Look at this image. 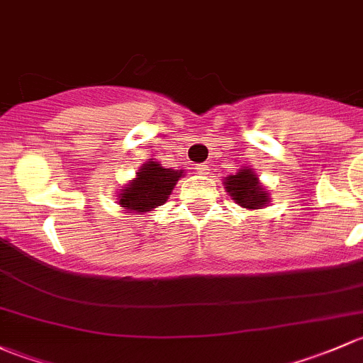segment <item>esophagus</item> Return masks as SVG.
I'll use <instances>...</instances> for the list:
<instances>
[{"instance_id":"1","label":"esophagus","mask_w":363,"mask_h":363,"mask_svg":"<svg viewBox=\"0 0 363 363\" xmlns=\"http://www.w3.org/2000/svg\"><path fill=\"white\" fill-rule=\"evenodd\" d=\"M194 169L197 171V174H208L209 173V167H208V164H197L196 167H194Z\"/></svg>"}]
</instances>
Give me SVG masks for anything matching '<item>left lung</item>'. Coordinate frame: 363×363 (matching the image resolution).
Segmentation results:
<instances>
[{
  "label": "left lung",
  "instance_id": "obj_1",
  "mask_svg": "<svg viewBox=\"0 0 363 363\" xmlns=\"http://www.w3.org/2000/svg\"><path fill=\"white\" fill-rule=\"evenodd\" d=\"M225 190L234 203L242 208L259 209L269 203V196L259 185V178L250 169H241L238 174L225 178Z\"/></svg>",
  "mask_w": 363,
  "mask_h": 363
}]
</instances>
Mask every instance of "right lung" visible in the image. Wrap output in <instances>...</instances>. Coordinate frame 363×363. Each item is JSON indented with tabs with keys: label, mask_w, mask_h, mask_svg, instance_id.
<instances>
[{
	"label": "right lung",
	"mask_w": 363,
	"mask_h": 363,
	"mask_svg": "<svg viewBox=\"0 0 363 363\" xmlns=\"http://www.w3.org/2000/svg\"><path fill=\"white\" fill-rule=\"evenodd\" d=\"M180 177L182 171L166 169L159 162L150 160L148 164H143L136 180L130 182L122 190V194L118 196V201H121L118 204L138 213L162 206Z\"/></svg>",
	"instance_id": "right-lung-1"
}]
</instances>
